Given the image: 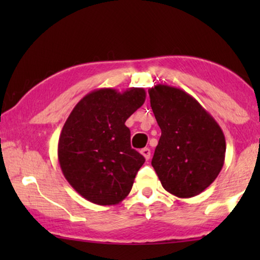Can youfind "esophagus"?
Masks as SVG:
<instances>
[{"mask_svg": "<svg viewBox=\"0 0 260 260\" xmlns=\"http://www.w3.org/2000/svg\"><path fill=\"white\" fill-rule=\"evenodd\" d=\"M141 154L143 155V156H144V158L147 159V161H148V159L150 158L151 151H150V149H149V148H143V149H142V150H141Z\"/></svg>", "mask_w": 260, "mask_h": 260, "instance_id": "esophagus-1", "label": "esophagus"}]
</instances>
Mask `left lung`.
I'll use <instances>...</instances> for the list:
<instances>
[{
  "label": "left lung",
  "mask_w": 260,
  "mask_h": 260,
  "mask_svg": "<svg viewBox=\"0 0 260 260\" xmlns=\"http://www.w3.org/2000/svg\"><path fill=\"white\" fill-rule=\"evenodd\" d=\"M148 92L161 129L151 165L170 194L182 199L199 195L218 177L225 162L221 127L181 88L158 84Z\"/></svg>",
  "instance_id": "obj_1"
}]
</instances>
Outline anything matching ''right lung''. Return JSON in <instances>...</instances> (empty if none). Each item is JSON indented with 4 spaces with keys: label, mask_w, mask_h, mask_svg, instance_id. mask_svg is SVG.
<instances>
[{
    "label": "right lung",
    "mask_w": 260,
    "mask_h": 260,
    "mask_svg": "<svg viewBox=\"0 0 260 260\" xmlns=\"http://www.w3.org/2000/svg\"><path fill=\"white\" fill-rule=\"evenodd\" d=\"M145 90L99 88L74 106L58 143L60 168L87 201L119 204L129 195L144 157L131 148L126 119L145 102Z\"/></svg>",
    "instance_id": "add662e5"
}]
</instances>
